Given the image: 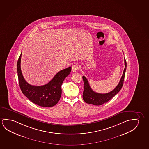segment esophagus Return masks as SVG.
Instances as JSON below:
<instances>
[{"mask_svg":"<svg viewBox=\"0 0 149 149\" xmlns=\"http://www.w3.org/2000/svg\"><path fill=\"white\" fill-rule=\"evenodd\" d=\"M79 68H80V66L79 65H74L72 67V71L73 72H76Z\"/></svg>","mask_w":149,"mask_h":149,"instance_id":"obj_1","label":"esophagus"}]
</instances>
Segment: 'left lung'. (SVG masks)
Returning <instances> with one entry per match:
<instances>
[{"label":"left lung","instance_id":"left-lung-1","mask_svg":"<svg viewBox=\"0 0 149 149\" xmlns=\"http://www.w3.org/2000/svg\"><path fill=\"white\" fill-rule=\"evenodd\" d=\"M125 68L122 77L120 80L118 85L115 88L109 93H96L91 89L89 83L86 78L85 76H83V80L84 84V89L83 93V99L85 102L94 105H101L107 103L111 100V98L119 93L123 84L125 79V73L127 69V62L125 58Z\"/></svg>","mask_w":149,"mask_h":149}]
</instances>
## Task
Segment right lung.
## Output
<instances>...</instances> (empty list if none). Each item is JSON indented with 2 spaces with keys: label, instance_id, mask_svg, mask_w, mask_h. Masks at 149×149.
Instances as JSON below:
<instances>
[{
  "label": "right lung",
  "instance_id": "add662e5",
  "mask_svg": "<svg viewBox=\"0 0 149 149\" xmlns=\"http://www.w3.org/2000/svg\"><path fill=\"white\" fill-rule=\"evenodd\" d=\"M20 54L17 64L18 81L21 91L26 97L36 104L42 107H54L60 99L62 89L61 85L71 70V67L63 69L56 73L54 78L46 84L42 86H34L26 81L22 75L20 62Z\"/></svg>",
  "mask_w": 149,
  "mask_h": 149
}]
</instances>
